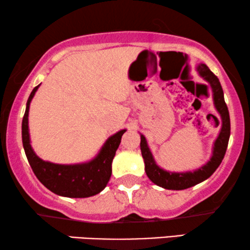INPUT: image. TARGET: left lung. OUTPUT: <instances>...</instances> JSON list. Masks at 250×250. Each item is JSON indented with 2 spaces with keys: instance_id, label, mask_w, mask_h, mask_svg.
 Segmentation results:
<instances>
[{
  "instance_id": "8db88e82",
  "label": "left lung",
  "mask_w": 250,
  "mask_h": 250,
  "mask_svg": "<svg viewBox=\"0 0 250 250\" xmlns=\"http://www.w3.org/2000/svg\"><path fill=\"white\" fill-rule=\"evenodd\" d=\"M196 71L206 83H208L210 88H212L214 107L221 118V129L215 142H214L212 156L209 157V161H207L202 167L192 171H167L156 164L145 136L140 133V150H142L144 163H145V172L147 177L155 185L164 189H168V190H184V189L190 188L192 186L198 185L208 179L222 162L227 152L228 143H229L230 115L226 101H224V94L220 80L204 63L197 64Z\"/></svg>"
}]
</instances>
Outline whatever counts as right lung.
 Returning a JSON list of instances; mask_svg holds the SVG:
<instances>
[{"label": "right lung", "instance_id": "add662e5", "mask_svg": "<svg viewBox=\"0 0 250 250\" xmlns=\"http://www.w3.org/2000/svg\"><path fill=\"white\" fill-rule=\"evenodd\" d=\"M38 85L30 93L22 119V145L24 153L38 180L54 194L69 198H86L97 195L106 187L112 173V161L114 159L121 137L126 131L122 129L108 137L100 152L93 160L77 164H56L42 160L36 155L30 145L29 115L30 102L36 94Z\"/></svg>", "mask_w": 250, "mask_h": 250}]
</instances>
